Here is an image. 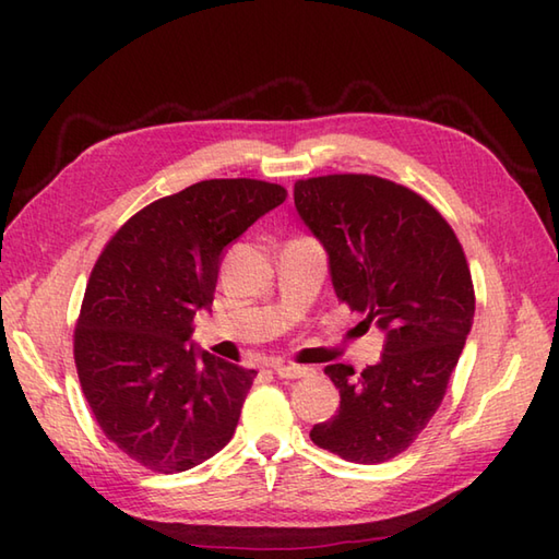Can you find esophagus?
<instances>
[{
  "mask_svg": "<svg viewBox=\"0 0 559 559\" xmlns=\"http://www.w3.org/2000/svg\"><path fill=\"white\" fill-rule=\"evenodd\" d=\"M273 372H276L281 379H302L310 374V367L302 365H273Z\"/></svg>",
  "mask_w": 559,
  "mask_h": 559,
  "instance_id": "1",
  "label": "esophagus"
}]
</instances>
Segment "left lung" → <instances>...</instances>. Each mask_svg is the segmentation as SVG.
I'll list each match as a JSON object with an SVG mask.
<instances>
[{
  "instance_id": "left-lung-1",
  "label": "left lung",
  "mask_w": 559,
  "mask_h": 559,
  "mask_svg": "<svg viewBox=\"0 0 559 559\" xmlns=\"http://www.w3.org/2000/svg\"><path fill=\"white\" fill-rule=\"evenodd\" d=\"M295 209L329 252L341 302L386 334L382 360L329 365L341 406L312 442L353 463L406 451L447 394L476 312L456 233L430 201L377 175L298 180Z\"/></svg>"
}]
</instances>
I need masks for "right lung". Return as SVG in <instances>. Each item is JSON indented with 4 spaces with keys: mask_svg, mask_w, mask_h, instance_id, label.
Returning <instances> with one entry per match:
<instances>
[{
    "mask_svg": "<svg viewBox=\"0 0 559 559\" xmlns=\"http://www.w3.org/2000/svg\"><path fill=\"white\" fill-rule=\"evenodd\" d=\"M286 197L249 177L204 180L144 206L103 247L74 362L100 430L139 466L182 473L230 442L257 372L187 341L223 249Z\"/></svg>",
    "mask_w": 559,
    "mask_h": 559,
    "instance_id": "add662e5",
    "label": "right lung"
}]
</instances>
